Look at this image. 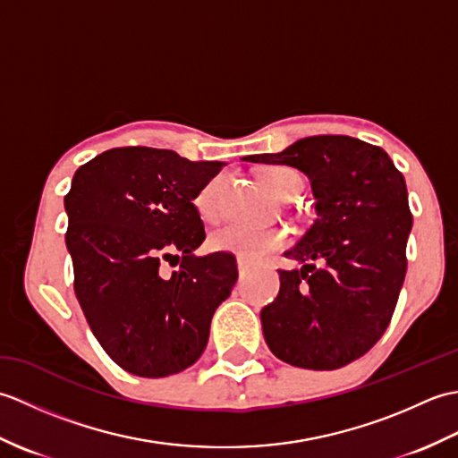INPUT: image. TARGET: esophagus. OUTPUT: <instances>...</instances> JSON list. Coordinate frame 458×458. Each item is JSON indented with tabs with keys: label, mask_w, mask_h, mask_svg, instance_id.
I'll return each mask as SVG.
<instances>
[{
	"label": "esophagus",
	"mask_w": 458,
	"mask_h": 458,
	"mask_svg": "<svg viewBox=\"0 0 458 458\" xmlns=\"http://www.w3.org/2000/svg\"><path fill=\"white\" fill-rule=\"evenodd\" d=\"M238 271H240V276H244V274H248V264L242 258H238Z\"/></svg>",
	"instance_id": "obj_1"
}]
</instances>
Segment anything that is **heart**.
<instances>
[{"label":"heart","instance_id":"1","mask_svg":"<svg viewBox=\"0 0 458 458\" xmlns=\"http://www.w3.org/2000/svg\"><path fill=\"white\" fill-rule=\"evenodd\" d=\"M264 187L281 200L297 197L303 189L301 174L287 167V165H271L259 174ZM222 179H212L199 191L194 199V207L204 220H214L218 216V191ZM287 244V234L281 230H251L244 226H228L210 236V246L216 251H230L242 259L254 261L264 259Z\"/></svg>","mask_w":458,"mask_h":458}]
</instances>
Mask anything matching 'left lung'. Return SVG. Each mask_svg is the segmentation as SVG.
Segmentation results:
<instances>
[{
	"label": "left lung",
	"instance_id": "left-lung-1",
	"mask_svg": "<svg viewBox=\"0 0 458 458\" xmlns=\"http://www.w3.org/2000/svg\"><path fill=\"white\" fill-rule=\"evenodd\" d=\"M244 161L303 171L317 220L285 258L279 293L261 309L271 352L307 369H336L372 348L390 325L405 279L411 210L403 174L382 148L313 135Z\"/></svg>",
	"mask_w": 458,
	"mask_h": 458
}]
</instances>
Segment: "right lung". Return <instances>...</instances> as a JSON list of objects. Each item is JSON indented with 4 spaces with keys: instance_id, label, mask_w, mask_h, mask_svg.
Returning <instances> with one entry per match:
<instances>
[{
    "instance_id": "obj_1",
    "label": "right lung",
    "mask_w": 458,
    "mask_h": 458,
    "mask_svg": "<svg viewBox=\"0 0 458 458\" xmlns=\"http://www.w3.org/2000/svg\"><path fill=\"white\" fill-rule=\"evenodd\" d=\"M222 165L138 145L74 173L64 197L74 293L106 354L133 376L165 377L197 362L236 284L228 251L192 254L207 238L192 200ZM171 259L178 269L165 276L160 264Z\"/></svg>"
}]
</instances>
